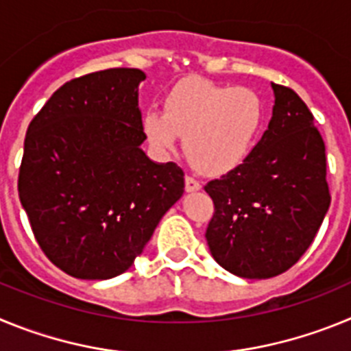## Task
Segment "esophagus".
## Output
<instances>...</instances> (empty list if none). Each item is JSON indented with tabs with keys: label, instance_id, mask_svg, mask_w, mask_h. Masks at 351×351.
<instances>
[{
	"label": "esophagus",
	"instance_id": "obj_1",
	"mask_svg": "<svg viewBox=\"0 0 351 351\" xmlns=\"http://www.w3.org/2000/svg\"><path fill=\"white\" fill-rule=\"evenodd\" d=\"M184 188L188 193H193V191H198L200 188H202V184H200V181H197L195 178H191V176H186L184 178Z\"/></svg>",
	"mask_w": 351,
	"mask_h": 351
}]
</instances>
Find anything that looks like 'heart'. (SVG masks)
Returning a JSON list of instances; mask_svg holds the SVG:
<instances>
[{
  "label": "heart",
  "mask_w": 351,
  "mask_h": 351,
  "mask_svg": "<svg viewBox=\"0 0 351 351\" xmlns=\"http://www.w3.org/2000/svg\"><path fill=\"white\" fill-rule=\"evenodd\" d=\"M165 110L144 114L142 130L158 154L173 153L184 137L188 158L213 176L243 165L253 151L263 121L258 95L247 88L193 80L165 98Z\"/></svg>",
  "instance_id": "obj_1"
}]
</instances>
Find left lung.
Here are the masks:
<instances>
[{
  "label": "left lung",
  "mask_w": 351,
  "mask_h": 351,
  "mask_svg": "<svg viewBox=\"0 0 351 351\" xmlns=\"http://www.w3.org/2000/svg\"><path fill=\"white\" fill-rule=\"evenodd\" d=\"M269 128L243 165L207 182L210 255L232 274L267 280L311 246L330 206L327 158L315 117L293 89L272 84Z\"/></svg>",
  "instance_id": "1"
}]
</instances>
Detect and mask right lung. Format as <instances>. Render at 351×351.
<instances>
[{"label": "right lung", "mask_w": 351, "mask_h": 351, "mask_svg": "<svg viewBox=\"0 0 351 351\" xmlns=\"http://www.w3.org/2000/svg\"><path fill=\"white\" fill-rule=\"evenodd\" d=\"M144 79L110 68L70 80L27 126L19 198L43 253L79 280L128 271L184 191L181 167L141 147Z\"/></svg>", "instance_id": "obj_1"}]
</instances>
